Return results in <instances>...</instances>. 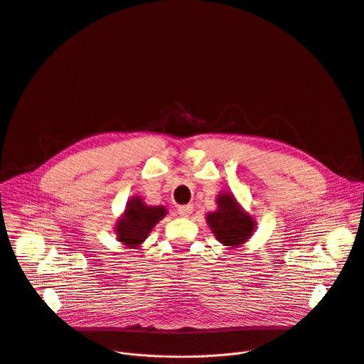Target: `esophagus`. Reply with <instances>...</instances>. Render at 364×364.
Wrapping results in <instances>:
<instances>
[{
    "label": "esophagus",
    "instance_id": "esophagus-1",
    "mask_svg": "<svg viewBox=\"0 0 364 364\" xmlns=\"http://www.w3.org/2000/svg\"><path fill=\"white\" fill-rule=\"evenodd\" d=\"M191 212H193V204H186V205H178V207H177V213H178L180 216L187 218V216L191 215Z\"/></svg>",
    "mask_w": 364,
    "mask_h": 364
}]
</instances>
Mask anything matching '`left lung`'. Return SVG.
<instances>
[{
    "label": "left lung",
    "mask_w": 364,
    "mask_h": 364,
    "mask_svg": "<svg viewBox=\"0 0 364 364\" xmlns=\"http://www.w3.org/2000/svg\"><path fill=\"white\" fill-rule=\"evenodd\" d=\"M207 223L220 243L232 247L246 242L255 228L252 218L242 212L240 205L229 193L218 197V210L207 215Z\"/></svg>",
    "instance_id": "1"
}]
</instances>
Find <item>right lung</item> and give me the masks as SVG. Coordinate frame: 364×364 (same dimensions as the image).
<instances>
[{"label": "right lung", "mask_w": 364, "mask_h": 364, "mask_svg": "<svg viewBox=\"0 0 364 364\" xmlns=\"http://www.w3.org/2000/svg\"><path fill=\"white\" fill-rule=\"evenodd\" d=\"M166 216V207L146 205L142 198L134 197L125 210V215L117 225L118 240L128 247L141 245L152 228Z\"/></svg>", "instance_id": "1"}]
</instances>
